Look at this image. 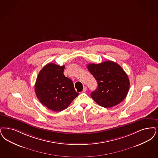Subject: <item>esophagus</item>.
Segmentation results:
<instances>
[{
    "instance_id": "34e87169",
    "label": "esophagus",
    "mask_w": 158,
    "mask_h": 158,
    "mask_svg": "<svg viewBox=\"0 0 158 158\" xmlns=\"http://www.w3.org/2000/svg\"><path fill=\"white\" fill-rule=\"evenodd\" d=\"M87 90H88V88H87V87H85L83 89V92H86V91H87Z\"/></svg>"
}]
</instances>
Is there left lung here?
<instances>
[{
	"label": "left lung",
	"instance_id": "obj_1",
	"mask_svg": "<svg viewBox=\"0 0 158 158\" xmlns=\"http://www.w3.org/2000/svg\"><path fill=\"white\" fill-rule=\"evenodd\" d=\"M87 68L98 83V88L90 96L99 105L109 108L125 99L130 83L127 74L119 64L106 61L89 64Z\"/></svg>",
	"mask_w": 158,
	"mask_h": 158
}]
</instances>
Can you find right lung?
<instances>
[{
    "instance_id": "1",
    "label": "right lung",
    "mask_w": 158,
    "mask_h": 158,
    "mask_svg": "<svg viewBox=\"0 0 158 158\" xmlns=\"http://www.w3.org/2000/svg\"><path fill=\"white\" fill-rule=\"evenodd\" d=\"M64 69V65L47 64L39 73L35 85L39 101L55 112L66 109L79 95L72 80L63 75Z\"/></svg>"
}]
</instances>
